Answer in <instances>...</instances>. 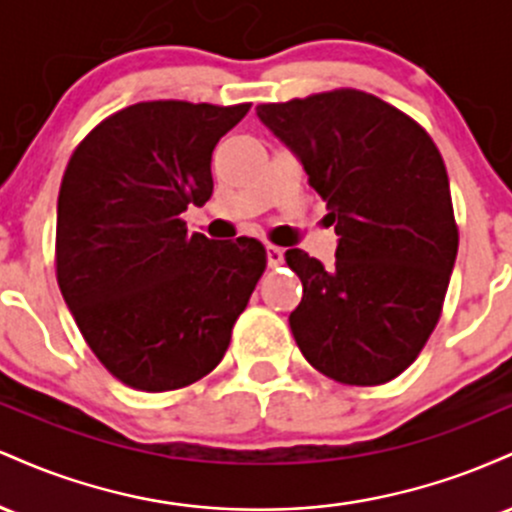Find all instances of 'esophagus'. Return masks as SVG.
Masks as SVG:
<instances>
[{
  "label": "esophagus",
  "mask_w": 512,
  "mask_h": 512,
  "mask_svg": "<svg viewBox=\"0 0 512 512\" xmlns=\"http://www.w3.org/2000/svg\"><path fill=\"white\" fill-rule=\"evenodd\" d=\"M284 262V250L276 248V245H267V264L269 267H279V264Z\"/></svg>",
  "instance_id": "obj_1"
}]
</instances>
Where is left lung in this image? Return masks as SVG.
Listing matches in <instances>:
<instances>
[{"label": "left lung", "instance_id": "8db88e82", "mask_svg": "<svg viewBox=\"0 0 512 512\" xmlns=\"http://www.w3.org/2000/svg\"><path fill=\"white\" fill-rule=\"evenodd\" d=\"M303 163L339 236L332 267L286 250L303 284L289 325L305 361L383 385L416 361L443 310L457 223L443 156L419 122L356 88L257 105Z\"/></svg>", "mask_w": 512, "mask_h": 512}]
</instances>
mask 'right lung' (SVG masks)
I'll return each instance as SVG.
<instances>
[{"instance_id": "obj_1", "label": "right lung", "mask_w": 512, "mask_h": 512, "mask_svg": "<svg viewBox=\"0 0 512 512\" xmlns=\"http://www.w3.org/2000/svg\"><path fill=\"white\" fill-rule=\"evenodd\" d=\"M248 110L129 105L64 170L57 284L98 361L134 390H180L219 366L267 267L260 240L187 236L180 219L211 197V151Z\"/></svg>"}]
</instances>
